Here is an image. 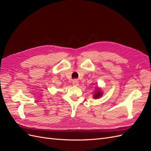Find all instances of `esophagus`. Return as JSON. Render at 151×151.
Returning <instances> with one entry per match:
<instances>
[{"instance_id": "obj_1", "label": "esophagus", "mask_w": 151, "mask_h": 151, "mask_svg": "<svg viewBox=\"0 0 151 151\" xmlns=\"http://www.w3.org/2000/svg\"><path fill=\"white\" fill-rule=\"evenodd\" d=\"M72 84H73V86H78V85H79V82H78V81L74 80V81H72Z\"/></svg>"}]
</instances>
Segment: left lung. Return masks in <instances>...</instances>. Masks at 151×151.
<instances>
[{
  "mask_svg": "<svg viewBox=\"0 0 151 151\" xmlns=\"http://www.w3.org/2000/svg\"><path fill=\"white\" fill-rule=\"evenodd\" d=\"M103 94V93L101 89L100 88H98V87H96V88L95 89L94 94H93V98L94 99H98L102 96Z\"/></svg>",
  "mask_w": 151,
  "mask_h": 151,
  "instance_id": "1",
  "label": "left lung"
}]
</instances>
